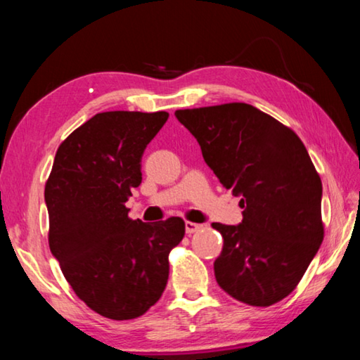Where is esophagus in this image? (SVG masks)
Wrapping results in <instances>:
<instances>
[{
	"instance_id": "1",
	"label": "esophagus",
	"mask_w": 360,
	"mask_h": 360,
	"mask_svg": "<svg viewBox=\"0 0 360 360\" xmlns=\"http://www.w3.org/2000/svg\"><path fill=\"white\" fill-rule=\"evenodd\" d=\"M200 229H202V225H200V224H195V222H186V233H188V235L195 233V231H198Z\"/></svg>"
}]
</instances>
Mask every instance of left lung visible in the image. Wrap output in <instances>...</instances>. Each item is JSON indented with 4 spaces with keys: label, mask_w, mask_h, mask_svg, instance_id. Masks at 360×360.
<instances>
[{
    "label": "left lung",
    "mask_w": 360,
    "mask_h": 360,
    "mask_svg": "<svg viewBox=\"0 0 360 360\" xmlns=\"http://www.w3.org/2000/svg\"><path fill=\"white\" fill-rule=\"evenodd\" d=\"M221 184L241 197L238 225L224 238L216 281L236 300L270 307L300 283L324 238L322 182L294 131L246 103L174 112Z\"/></svg>",
    "instance_id": "8db88e82"
}]
</instances>
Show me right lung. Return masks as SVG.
I'll return each mask as SVG.
<instances>
[{
  "instance_id": "right-lung-1",
  "label": "right lung",
  "mask_w": 360,
  "mask_h": 360,
  "mask_svg": "<svg viewBox=\"0 0 360 360\" xmlns=\"http://www.w3.org/2000/svg\"><path fill=\"white\" fill-rule=\"evenodd\" d=\"M168 112L95 114L60 144L46 182L49 246L90 309L135 319L168 283V254L184 238L181 217L146 224L125 202L141 184V157Z\"/></svg>"
}]
</instances>
